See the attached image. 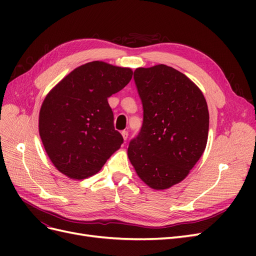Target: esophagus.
Masks as SVG:
<instances>
[{
    "mask_svg": "<svg viewBox=\"0 0 256 256\" xmlns=\"http://www.w3.org/2000/svg\"><path fill=\"white\" fill-rule=\"evenodd\" d=\"M122 138H124V140H127L128 138V131L127 130H122Z\"/></svg>",
    "mask_w": 256,
    "mask_h": 256,
    "instance_id": "esophagus-1",
    "label": "esophagus"
}]
</instances>
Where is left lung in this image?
Wrapping results in <instances>:
<instances>
[{
    "label": "left lung",
    "mask_w": 256,
    "mask_h": 256,
    "mask_svg": "<svg viewBox=\"0 0 256 256\" xmlns=\"http://www.w3.org/2000/svg\"><path fill=\"white\" fill-rule=\"evenodd\" d=\"M134 78L143 125L129 143L128 157L147 186L168 189L187 177L205 150L207 102L188 76L170 66L136 68Z\"/></svg>",
    "instance_id": "8db88e82"
}]
</instances>
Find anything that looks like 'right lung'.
<instances>
[{
  "mask_svg": "<svg viewBox=\"0 0 256 256\" xmlns=\"http://www.w3.org/2000/svg\"><path fill=\"white\" fill-rule=\"evenodd\" d=\"M132 78L130 68L90 62L67 74L44 98L40 134L48 157L74 180L96 174L124 142L108 98Z\"/></svg>",
  "mask_w": 256,
  "mask_h": 256,
  "instance_id": "right-lung-1",
  "label": "right lung"
}]
</instances>
